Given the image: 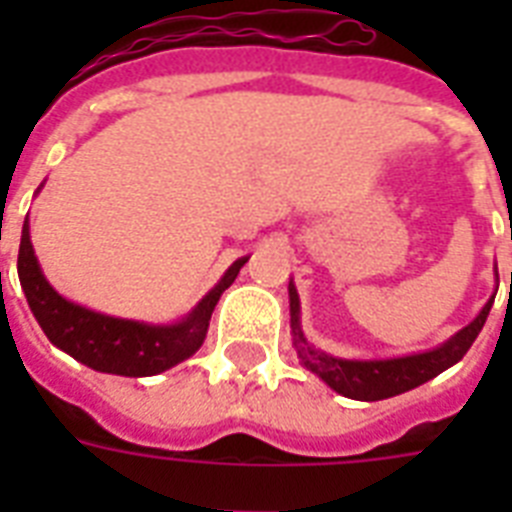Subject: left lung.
I'll return each instance as SVG.
<instances>
[{
  "mask_svg": "<svg viewBox=\"0 0 512 512\" xmlns=\"http://www.w3.org/2000/svg\"><path fill=\"white\" fill-rule=\"evenodd\" d=\"M494 281L500 284L497 265H494ZM497 295V292H494ZM494 295L489 303L478 311V316L470 321L468 327L454 332L449 340L430 350L409 353V356H390V358H342L332 356L327 350L316 348L308 342L300 324V295H297L295 281L289 279V329H292V345L297 350L300 364L313 372L319 380H324L329 388L353 401H382V398L398 396L406 390L420 388L422 382L433 380L449 366H454L470 345L476 342L478 332L484 329L486 316L492 311Z\"/></svg>",
  "mask_w": 512,
  "mask_h": 512,
  "instance_id": "obj_1",
  "label": "left lung"
}]
</instances>
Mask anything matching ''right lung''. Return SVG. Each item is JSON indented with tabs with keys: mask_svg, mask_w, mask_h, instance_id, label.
<instances>
[{
	"mask_svg": "<svg viewBox=\"0 0 512 512\" xmlns=\"http://www.w3.org/2000/svg\"><path fill=\"white\" fill-rule=\"evenodd\" d=\"M247 260L249 257H239L236 263L228 265L220 281L185 313L183 319L172 324L119 319V316H106V313L71 303L55 292L50 281L44 279L42 265L34 255L26 215L23 233H20L18 279L28 308L55 348L95 372L119 374V377H154L191 358L204 345L217 300L236 281Z\"/></svg>",
	"mask_w": 512,
	"mask_h": 512,
	"instance_id": "add662e5",
	"label": "right lung"
}]
</instances>
